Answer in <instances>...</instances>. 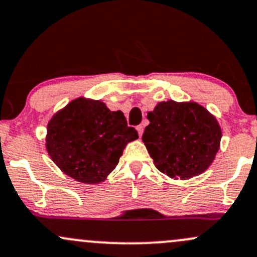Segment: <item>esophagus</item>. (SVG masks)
<instances>
[{
  "instance_id": "esophagus-1",
  "label": "esophagus",
  "mask_w": 257,
  "mask_h": 257,
  "mask_svg": "<svg viewBox=\"0 0 257 257\" xmlns=\"http://www.w3.org/2000/svg\"><path fill=\"white\" fill-rule=\"evenodd\" d=\"M137 131H138V134H139V137L142 138V135L144 133V125H143V124H140V125L137 126Z\"/></svg>"
}]
</instances>
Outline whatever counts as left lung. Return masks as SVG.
I'll list each match as a JSON object with an SVG mask.
<instances>
[{"mask_svg":"<svg viewBox=\"0 0 257 257\" xmlns=\"http://www.w3.org/2000/svg\"><path fill=\"white\" fill-rule=\"evenodd\" d=\"M143 142L155 166L171 178L188 179L207 170L219 149L216 118L193 102H160L148 113Z\"/></svg>","mask_w":257,"mask_h":257,"instance_id":"obj_1","label":"left lung"}]
</instances>
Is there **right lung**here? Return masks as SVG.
I'll use <instances>...</instances> for the list:
<instances>
[{"instance_id": "add662e5", "label": "right lung", "mask_w": 257, "mask_h": 257, "mask_svg": "<svg viewBox=\"0 0 257 257\" xmlns=\"http://www.w3.org/2000/svg\"><path fill=\"white\" fill-rule=\"evenodd\" d=\"M138 138L120 111H109L101 101L78 98L50 120L46 146L64 173L94 184L106 179L126 144Z\"/></svg>"}]
</instances>
